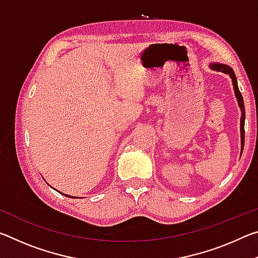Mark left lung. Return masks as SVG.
<instances>
[{
  "label": "left lung",
  "mask_w": 258,
  "mask_h": 258,
  "mask_svg": "<svg viewBox=\"0 0 258 258\" xmlns=\"http://www.w3.org/2000/svg\"><path fill=\"white\" fill-rule=\"evenodd\" d=\"M209 67H211V68L213 69V71L222 72V73L226 74V75H229V76L231 77V80H232L233 90H234V95H235V98H237V101H238L240 110H241V118H240V138H241V154H242L243 143H244V119H246V115H244L243 99H242L241 93H240V91H239L237 77H235V75H234L233 69L231 68L230 66H228V64L218 63V62H213V63L209 64Z\"/></svg>",
  "instance_id": "left-lung-1"
}]
</instances>
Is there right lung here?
Wrapping results in <instances>:
<instances>
[{
	"label": "right lung",
	"instance_id": "1",
	"mask_svg": "<svg viewBox=\"0 0 258 258\" xmlns=\"http://www.w3.org/2000/svg\"><path fill=\"white\" fill-rule=\"evenodd\" d=\"M60 194H62V192H60ZM64 196H67V197H69V198H78V197H73V196H68V195H64Z\"/></svg>",
	"mask_w": 258,
	"mask_h": 258
}]
</instances>
